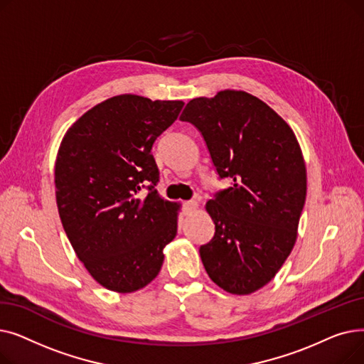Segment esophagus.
Listing matches in <instances>:
<instances>
[{
  "label": "esophagus",
  "mask_w": 364,
  "mask_h": 364,
  "mask_svg": "<svg viewBox=\"0 0 364 364\" xmlns=\"http://www.w3.org/2000/svg\"><path fill=\"white\" fill-rule=\"evenodd\" d=\"M196 208H198V202L196 200H186V202H183V209H184L186 214L192 213L193 209H196Z\"/></svg>",
  "instance_id": "34e87169"
}]
</instances>
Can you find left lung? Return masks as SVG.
<instances>
[{
	"mask_svg": "<svg viewBox=\"0 0 364 364\" xmlns=\"http://www.w3.org/2000/svg\"><path fill=\"white\" fill-rule=\"evenodd\" d=\"M181 121L198 128L218 177L232 186L206 203L214 237L199 254L224 291L247 295L289 257L307 195V174L291 127L259 99L225 90L187 103Z\"/></svg>",
	"mask_w": 364,
	"mask_h": 364,
	"instance_id": "obj_1",
	"label": "left lung"
}]
</instances>
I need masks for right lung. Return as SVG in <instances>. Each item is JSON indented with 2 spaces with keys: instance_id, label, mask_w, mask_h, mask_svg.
Here are the masks:
<instances>
[{
  "instance_id": "1",
  "label": "right lung",
  "mask_w": 364,
  "mask_h": 364,
  "mask_svg": "<svg viewBox=\"0 0 364 364\" xmlns=\"http://www.w3.org/2000/svg\"><path fill=\"white\" fill-rule=\"evenodd\" d=\"M183 106L117 95L84 113L62 140L54 169L59 215L73 251L106 289L144 288L177 235L178 205L158 195L151 147Z\"/></svg>"
}]
</instances>
